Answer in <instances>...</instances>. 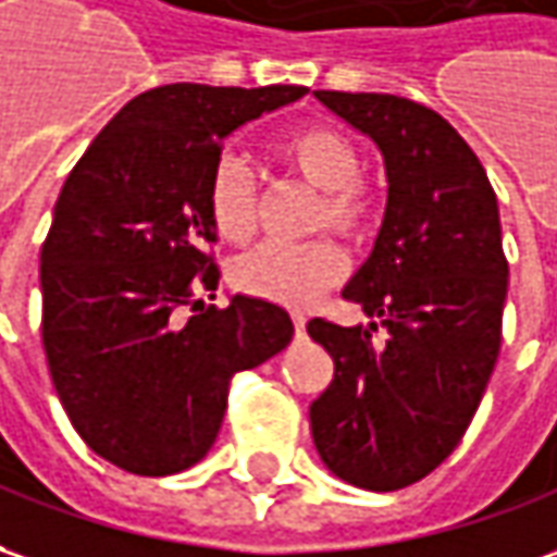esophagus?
<instances>
[{
  "mask_svg": "<svg viewBox=\"0 0 557 557\" xmlns=\"http://www.w3.org/2000/svg\"><path fill=\"white\" fill-rule=\"evenodd\" d=\"M293 326H295V335H305V326H308V317H305V313H293Z\"/></svg>",
  "mask_w": 557,
  "mask_h": 557,
  "instance_id": "34e87169",
  "label": "esophagus"
}]
</instances>
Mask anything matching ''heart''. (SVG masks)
I'll return each mask as SVG.
<instances>
[{"label":"heart","mask_w":557,"mask_h":557,"mask_svg":"<svg viewBox=\"0 0 557 557\" xmlns=\"http://www.w3.org/2000/svg\"><path fill=\"white\" fill-rule=\"evenodd\" d=\"M283 168L320 191L313 228H332L347 240H366L377 225L381 198L359 173L362 149L350 134L332 124H308L277 143ZM207 215L225 244H247L259 228V191L237 158H222L207 183ZM347 274V256L335 240L262 244L231 264V286L271 305L305 308L338 286Z\"/></svg>","instance_id":"obj_1"}]
</instances>
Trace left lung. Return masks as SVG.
Segmentation results:
<instances>
[{
  "mask_svg": "<svg viewBox=\"0 0 557 557\" xmlns=\"http://www.w3.org/2000/svg\"><path fill=\"white\" fill-rule=\"evenodd\" d=\"M317 100L384 154V225L344 298L388 338L374 345L369 329L310 320L308 335L335 362L310 433L338 479L399 491L460 445L494 372L509 286L500 210L475 151L430 106L344 90Z\"/></svg>",
  "mask_w": 557,
  "mask_h": 557,
  "instance_id": "8db88e82",
  "label": "left lung"
}]
</instances>
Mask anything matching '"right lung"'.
Listing matches in <instances>:
<instances>
[{"label": "right lung", "instance_id": "1", "mask_svg": "<svg viewBox=\"0 0 557 557\" xmlns=\"http://www.w3.org/2000/svg\"><path fill=\"white\" fill-rule=\"evenodd\" d=\"M298 85H161L106 124L63 183L41 244V344L90 451L134 475L195 467L231 377L293 342L289 313L215 298L207 183L225 136L305 97Z\"/></svg>", "mask_w": 557, "mask_h": 557}]
</instances>
